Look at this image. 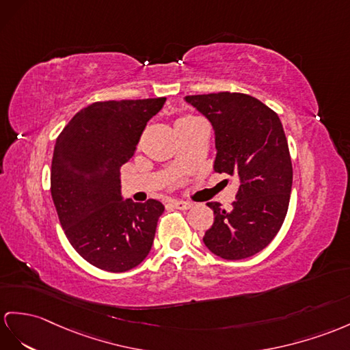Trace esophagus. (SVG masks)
<instances>
[{"mask_svg":"<svg viewBox=\"0 0 350 350\" xmlns=\"http://www.w3.org/2000/svg\"><path fill=\"white\" fill-rule=\"evenodd\" d=\"M172 206L176 208V209L185 211V209H190L191 208V203L190 202H185V200H172Z\"/></svg>","mask_w":350,"mask_h":350,"instance_id":"1","label":"esophagus"}]
</instances>
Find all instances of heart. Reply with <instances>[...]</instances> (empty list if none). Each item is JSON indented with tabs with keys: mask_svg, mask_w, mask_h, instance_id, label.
<instances>
[{
	"mask_svg": "<svg viewBox=\"0 0 350 350\" xmlns=\"http://www.w3.org/2000/svg\"><path fill=\"white\" fill-rule=\"evenodd\" d=\"M193 118H196V117H193V116H183L181 118H178V122H176V124H178V123H184V122H189V120H193Z\"/></svg>",
	"mask_w": 350,
	"mask_h": 350,
	"instance_id": "obj_1",
	"label": "heart"
}]
</instances>
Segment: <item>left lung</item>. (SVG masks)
Instances as JSON below:
<instances>
[{
    "mask_svg": "<svg viewBox=\"0 0 350 350\" xmlns=\"http://www.w3.org/2000/svg\"><path fill=\"white\" fill-rule=\"evenodd\" d=\"M185 100L214 127L215 172L241 183L230 209L206 203L215 218L203 242L224 260L252 257L275 239L288 212L293 163L282 123L273 109L245 93L218 92Z\"/></svg>",
    "mask_w": 350,
    "mask_h": 350,
    "instance_id": "8db88e82",
    "label": "left lung"
}]
</instances>
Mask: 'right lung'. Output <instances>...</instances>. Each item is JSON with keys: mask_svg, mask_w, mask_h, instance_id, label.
<instances>
[{"mask_svg": "<svg viewBox=\"0 0 350 350\" xmlns=\"http://www.w3.org/2000/svg\"><path fill=\"white\" fill-rule=\"evenodd\" d=\"M166 98L93 102L57 136L50 191L68 241L98 269L122 273L147 257L165 206L123 200L120 167Z\"/></svg>", "mask_w": 350, "mask_h": 350, "instance_id": "obj_1", "label": "right lung"}]
</instances>
